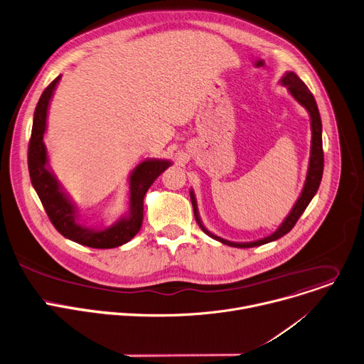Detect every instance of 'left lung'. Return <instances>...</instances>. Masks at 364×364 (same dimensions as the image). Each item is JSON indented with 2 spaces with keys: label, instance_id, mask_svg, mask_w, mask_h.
<instances>
[{
  "label": "left lung",
  "instance_id": "8db88e82",
  "mask_svg": "<svg viewBox=\"0 0 364 364\" xmlns=\"http://www.w3.org/2000/svg\"><path fill=\"white\" fill-rule=\"evenodd\" d=\"M282 84L287 85L289 92L292 94V97L301 104L304 105L309 115H311V127H312V146H311V159H309V171L306 175V182L304 186V191L298 199V203L295 204V207L292 208L291 214L288 215V218L284 221L272 235L263 238V240H257L253 241V243H231V241H227L224 238H220L214 234H211L204 225L200 223L199 217H198V210H196V203L193 193L191 192V200H192V207H193V215L195 220L198 223V225L200 227L205 234H208L210 237L221 241L223 245L231 246V247H240V249H247V247H257L266 243H270V241H274L277 238H280L282 235H285L287 232H289L296 221L299 220V217L304 214V211L306 210L308 204L311 203V199L314 198V195L316 193L321 179H322V171H324V150H322V124H321V117H319V111L315 102L314 95L311 94V91L308 90V87L304 84V80L295 73V72H288L284 79H282Z\"/></svg>",
  "mask_w": 364,
  "mask_h": 364
}]
</instances>
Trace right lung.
I'll return each mask as SVG.
<instances>
[{"instance_id":"add662e5","label":"right lung","mask_w":364,"mask_h":364,"mask_svg":"<svg viewBox=\"0 0 364 364\" xmlns=\"http://www.w3.org/2000/svg\"><path fill=\"white\" fill-rule=\"evenodd\" d=\"M60 76L49 84L40 97L33 118V129L28 141V173L31 183L43 204V208L53 227L66 238L92 249H112L130 241L143 223V198L156 181L171 164L166 160H146L140 164L130 178V211L129 217L119 220L115 225L97 231L88 230L76 223V211L68 198L59 189L53 175L46 168V147L43 134L46 130V115L50 97Z\"/></svg>"}]
</instances>
